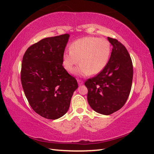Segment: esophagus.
I'll list each match as a JSON object with an SVG mask.
<instances>
[{
	"instance_id": "obj_1",
	"label": "esophagus",
	"mask_w": 154,
	"mask_h": 154,
	"mask_svg": "<svg viewBox=\"0 0 154 154\" xmlns=\"http://www.w3.org/2000/svg\"><path fill=\"white\" fill-rule=\"evenodd\" d=\"M78 81V85H83V82L82 80H77Z\"/></svg>"
}]
</instances>
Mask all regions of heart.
<instances>
[{
    "instance_id": "1",
    "label": "heart",
    "mask_w": 154,
    "mask_h": 154,
    "mask_svg": "<svg viewBox=\"0 0 154 154\" xmlns=\"http://www.w3.org/2000/svg\"><path fill=\"white\" fill-rule=\"evenodd\" d=\"M111 54V45L109 40L85 37L74 42L69 46V51L63 54L62 64L66 70L72 74L80 62L81 65L76 70L77 74H97L105 68Z\"/></svg>"
}]
</instances>
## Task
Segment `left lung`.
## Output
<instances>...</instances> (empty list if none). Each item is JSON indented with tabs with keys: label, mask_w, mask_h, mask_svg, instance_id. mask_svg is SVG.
Here are the masks:
<instances>
[{
	"label": "left lung",
	"mask_w": 154,
	"mask_h": 154,
	"mask_svg": "<svg viewBox=\"0 0 154 154\" xmlns=\"http://www.w3.org/2000/svg\"><path fill=\"white\" fill-rule=\"evenodd\" d=\"M112 45L108 63L97 76L85 82L87 99L97 112L109 115L122 108L131 91L133 63L125 47L115 39L108 37Z\"/></svg>",
	"instance_id": "8db88e82"
}]
</instances>
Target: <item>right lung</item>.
I'll list each match as a JSON object with an SVG mask.
<instances>
[{"mask_svg": "<svg viewBox=\"0 0 154 154\" xmlns=\"http://www.w3.org/2000/svg\"><path fill=\"white\" fill-rule=\"evenodd\" d=\"M69 34L48 37L29 48L23 56L21 80L25 97L33 111L55 120L68 111L75 78L62 66V56Z\"/></svg>", "mask_w": 154, "mask_h": 154, "instance_id": "1", "label": "right lung"}]
</instances>
